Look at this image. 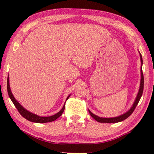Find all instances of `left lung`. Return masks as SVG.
I'll list each match as a JSON object with an SVG mask.
<instances>
[{"label":"left lung","instance_id":"obj_1","mask_svg":"<svg viewBox=\"0 0 154 154\" xmlns=\"http://www.w3.org/2000/svg\"><path fill=\"white\" fill-rule=\"evenodd\" d=\"M140 59H141V62H142V64L143 63L142 61V54H140ZM143 90H144V75H143V72H142V69L141 67V83H140V90H139V92L137 94V98L135 101H134L133 105L131 107V109H130L129 111H127V112L123 113V115L120 116L118 117H115V118H100L97 116L94 115L92 113L91 111H89V113L91 116L93 118L94 120H96L97 121L100 122V123H119V122L123 121L124 120H125L126 119H128V117L130 116V115L133 113V111L134 109H135L137 105L138 104L139 102H140L141 97L143 93Z\"/></svg>","mask_w":154,"mask_h":154}]
</instances>
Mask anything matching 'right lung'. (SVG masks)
Here are the masks:
<instances>
[{"label":"right lung","mask_w":154,"mask_h":154,"mask_svg":"<svg viewBox=\"0 0 154 154\" xmlns=\"http://www.w3.org/2000/svg\"><path fill=\"white\" fill-rule=\"evenodd\" d=\"M7 89H8V95H9L10 100H12V102H13V104L15 107L17 109L19 113H20L21 115L22 116L24 119H26V120H28L29 121L31 122H34V123H48V122H52L55 121L57 119H58L59 117L61 116L62 114L64 112V109H65V104L63 106V108L61 109L60 111H59L57 113L54 114L52 116H48V117H41V116H38L33 114V113L29 112L27 110H26L24 107H22L21 106L20 103H19L17 101L14 97L12 95L11 90H10V84H9V77H8V80H7ZM69 96L67 97V99H69Z\"/></svg>","instance_id":"1"}]
</instances>
